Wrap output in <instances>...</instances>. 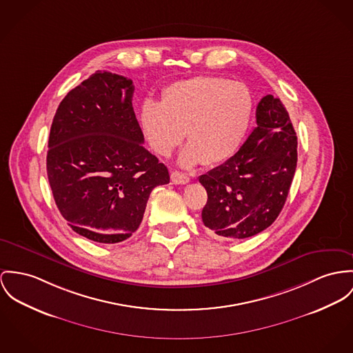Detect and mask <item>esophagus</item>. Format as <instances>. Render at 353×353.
<instances>
[{
  "mask_svg": "<svg viewBox=\"0 0 353 353\" xmlns=\"http://www.w3.org/2000/svg\"><path fill=\"white\" fill-rule=\"evenodd\" d=\"M170 179H172L173 184H188L190 183V177L185 173H181L177 170H173L170 173Z\"/></svg>",
  "mask_w": 353,
  "mask_h": 353,
  "instance_id": "34e87169",
  "label": "esophagus"
}]
</instances>
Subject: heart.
<instances>
[{
    "label": "heart",
    "mask_w": 353,
    "mask_h": 353,
    "mask_svg": "<svg viewBox=\"0 0 353 353\" xmlns=\"http://www.w3.org/2000/svg\"><path fill=\"white\" fill-rule=\"evenodd\" d=\"M254 115L247 85L220 77H194L169 84L161 103L148 101L139 112L150 148L169 157L181 143L179 163L184 168L219 165L232 159L243 145Z\"/></svg>",
    "instance_id": "1"
}]
</instances>
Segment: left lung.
<instances>
[{
  "label": "left lung",
  "instance_id": "8db88e82",
  "mask_svg": "<svg viewBox=\"0 0 353 353\" xmlns=\"http://www.w3.org/2000/svg\"><path fill=\"white\" fill-rule=\"evenodd\" d=\"M256 125L232 159L199 177L208 194L203 223L225 239L250 238L272 225L297 168V136L279 98L261 99Z\"/></svg>",
  "mask_w": 353,
  "mask_h": 353
}]
</instances>
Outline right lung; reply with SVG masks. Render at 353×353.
<instances>
[{"instance_id":"1","label":"right lung","mask_w":353,"mask_h":353,"mask_svg":"<svg viewBox=\"0 0 353 353\" xmlns=\"http://www.w3.org/2000/svg\"><path fill=\"white\" fill-rule=\"evenodd\" d=\"M133 81L97 71L56 110L47 174L54 203L81 236L126 241L139 227L150 192L169 172L143 148L132 98Z\"/></svg>"}]
</instances>
